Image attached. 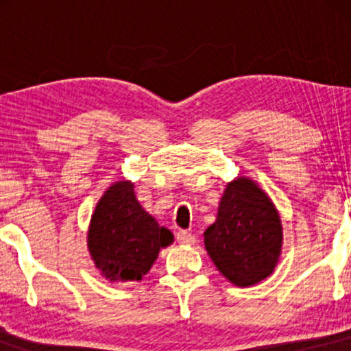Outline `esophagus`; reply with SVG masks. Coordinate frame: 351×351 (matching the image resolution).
<instances>
[{
	"label": "esophagus",
	"mask_w": 351,
	"mask_h": 351,
	"mask_svg": "<svg viewBox=\"0 0 351 351\" xmlns=\"http://www.w3.org/2000/svg\"><path fill=\"white\" fill-rule=\"evenodd\" d=\"M176 238L179 244H195L196 243V238L190 232H186V230H179V232L176 233Z\"/></svg>",
	"instance_id": "34e87169"
}]
</instances>
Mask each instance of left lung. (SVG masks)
Wrapping results in <instances>:
<instances>
[{
    "label": "left lung",
    "instance_id": "obj_1",
    "mask_svg": "<svg viewBox=\"0 0 351 351\" xmlns=\"http://www.w3.org/2000/svg\"><path fill=\"white\" fill-rule=\"evenodd\" d=\"M282 227L265 191L247 177L230 182L217 219L204 232V246L217 270L234 286L265 280L280 261Z\"/></svg>",
    "mask_w": 351,
    "mask_h": 351
}]
</instances>
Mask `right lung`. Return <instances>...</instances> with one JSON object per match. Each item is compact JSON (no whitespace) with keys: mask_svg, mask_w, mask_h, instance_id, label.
Returning a JSON list of instances; mask_svg holds the SVG:
<instances>
[{"mask_svg":"<svg viewBox=\"0 0 351 351\" xmlns=\"http://www.w3.org/2000/svg\"><path fill=\"white\" fill-rule=\"evenodd\" d=\"M174 234L145 213L128 180L113 184L90 219L88 247L95 267L110 281H138Z\"/></svg>","mask_w":351,"mask_h":351,"instance_id":"add662e5","label":"right lung"}]
</instances>
